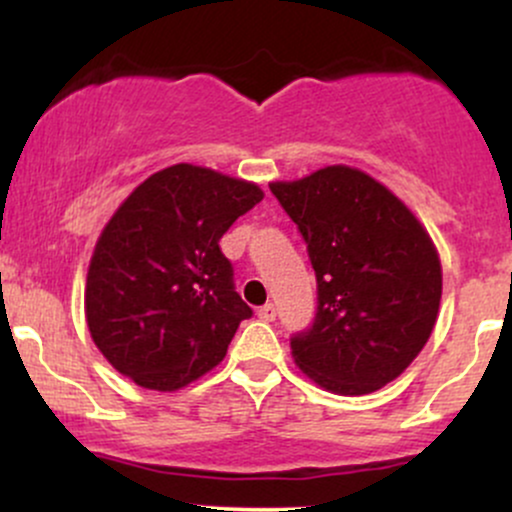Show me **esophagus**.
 <instances>
[{"label": "esophagus", "mask_w": 512, "mask_h": 512, "mask_svg": "<svg viewBox=\"0 0 512 512\" xmlns=\"http://www.w3.org/2000/svg\"><path fill=\"white\" fill-rule=\"evenodd\" d=\"M257 315H260L264 322H272L274 317H276V305L274 303H264L262 308L257 310Z\"/></svg>", "instance_id": "esophagus-1"}]
</instances>
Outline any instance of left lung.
I'll list each match as a JSON object with an SVG mask.
<instances>
[{"mask_svg": "<svg viewBox=\"0 0 512 512\" xmlns=\"http://www.w3.org/2000/svg\"><path fill=\"white\" fill-rule=\"evenodd\" d=\"M269 190L303 233L317 276L313 330L291 339L296 366L334 395L392 383L438 320L443 269L426 226L390 187L342 163Z\"/></svg>", "mask_w": 512, "mask_h": 512, "instance_id": "left-lung-1", "label": "left lung"}]
</instances>
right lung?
Here are the masks:
<instances>
[{"instance_id": "1", "label": "right lung", "mask_w": 512, "mask_h": 512, "mask_svg": "<svg viewBox=\"0 0 512 512\" xmlns=\"http://www.w3.org/2000/svg\"><path fill=\"white\" fill-rule=\"evenodd\" d=\"M262 197L257 182L192 163L129 192L96 240L84 289L88 332L110 366L156 392L219 366L252 315L219 240Z\"/></svg>"}]
</instances>
